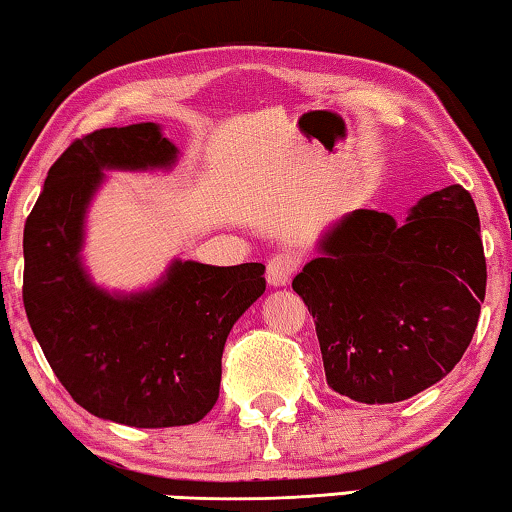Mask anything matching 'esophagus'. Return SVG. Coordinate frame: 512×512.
Wrapping results in <instances>:
<instances>
[{"mask_svg": "<svg viewBox=\"0 0 512 512\" xmlns=\"http://www.w3.org/2000/svg\"><path fill=\"white\" fill-rule=\"evenodd\" d=\"M300 258L293 251H281L274 254L268 261V270H265V279L270 286H286L291 281V274L298 268Z\"/></svg>", "mask_w": 512, "mask_h": 512, "instance_id": "1", "label": "esophagus"}]
</instances>
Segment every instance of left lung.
<instances>
[{
	"mask_svg": "<svg viewBox=\"0 0 512 512\" xmlns=\"http://www.w3.org/2000/svg\"><path fill=\"white\" fill-rule=\"evenodd\" d=\"M293 279L314 316L325 379L362 404H395L453 372L476 332L487 265L480 219L459 184L409 217L344 214Z\"/></svg>",
	"mask_w": 512,
	"mask_h": 512,
	"instance_id": "8db88e82",
	"label": "left lung"
}]
</instances>
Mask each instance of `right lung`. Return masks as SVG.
I'll return each mask as SVG.
<instances>
[{
    "instance_id": "obj_1",
    "label": "right lung",
    "mask_w": 512,
    "mask_h": 512,
    "mask_svg": "<svg viewBox=\"0 0 512 512\" xmlns=\"http://www.w3.org/2000/svg\"><path fill=\"white\" fill-rule=\"evenodd\" d=\"M177 159L154 122L78 138L48 170L22 238V300L48 365L85 411L129 427L203 420L219 397L228 332L265 293L263 263L173 258L133 293L108 291L87 272V212L106 170H173Z\"/></svg>"
}]
</instances>
